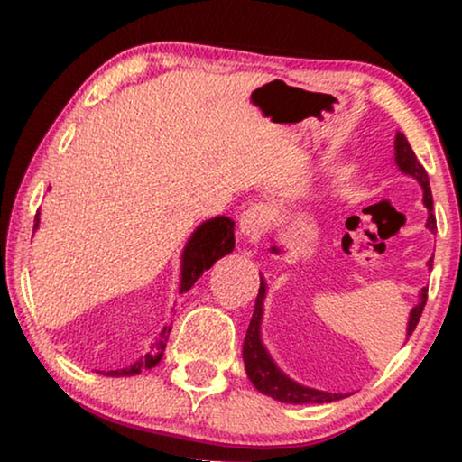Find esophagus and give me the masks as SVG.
Here are the masks:
<instances>
[{
    "mask_svg": "<svg viewBox=\"0 0 462 462\" xmlns=\"http://www.w3.org/2000/svg\"><path fill=\"white\" fill-rule=\"evenodd\" d=\"M271 225V210L264 204H252L242 212L239 218V233L245 242L258 244L269 231Z\"/></svg>",
    "mask_w": 462,
    "mask_h": 462,
    "instance_id": "1",
    "label": "esophagus"
}]
</instances>
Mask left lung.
<instances>
[{
    "label": "left lung",
    "instance_id": "obj_1",
    "mask_svg": "<svg viewBox=\"0 0 462 462\" xmlns=\"http://www.w3.org/2000/svg\"><path fill=\"white\" fill-rule=\"evenodd\" d=\"M395 163L400 166L403 174L414 176L416 180L420 182L422 187V201H425L427 210H429V218H427V226L431 231L438 229L435 225V217H433V198H431V187H429V176L427 170L422 168V163L416 160L412 147H410L408 138L397 132L395 136ZM273 252H280L277 245L271 248ZM433 258H429V269L433 267ZM264 292H267V286H264L263 277H261V288H258V296H256V307L254 313H252L248 332H245L244 338V364H245V374L252 381V384L261 391V393L273 397L277 402L283 403H328V402H337L340 400V393H328V391H318L311 387H302V384L294 383L292 378H288L283 372L277 368L273 364V359L264 349L263 340H261V319H263V300H264ZM427 302V288L420 290V302L412 309L408 319V334L414 332L416 324H419L422 309H425Z\"/></svg>",
    "mask_w": 462,
    "mask_h": 462
}]
</instances>
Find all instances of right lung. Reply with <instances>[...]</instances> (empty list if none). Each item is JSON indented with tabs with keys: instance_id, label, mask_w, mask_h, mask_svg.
Instances as JSON below:
<instances>
[{
	"instance_id": "1",
	"label": "right lung",
	"mask_w": 462,
	"mask_h": 462,
	"mask_svg": "<svg viewBox=\"0 0 462 462\" xmlns=\"http://www.w3.org/2000/svg\"><path fill=\"white\" fill-rule=\"evenodd\" d=\"M40 226V214H35V229ZM233 223L226 217H217L201 223L195 233L189 239L185 250H182V269H180V292H187L195 282L199 280L201 273L212 267L218 258L229 254L236 245V236H233ZM170 337V326H163L160 332V338L153 343V351L138 359L130 365V368L122 370H111L106 372V376H134L144 368H153L160 364L163 357V349H166Z\"/></svg>"
}]
</instances>
